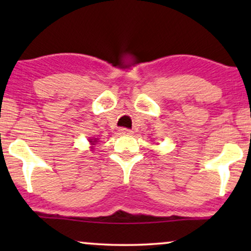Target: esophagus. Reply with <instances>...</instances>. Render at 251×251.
Segmentation results:
<instances>
[{"instance_id":"esophagus-1","label":"esophagus","mask_w":251,"mask_h":251,"mask_svg":"<svg viewBox=\"0 0 251 251\" xmlns=\"http://www.w3.org/2000/svg\"><path fill=\"white\" fill-rule=\"evenodd\" d=\"M119 132H120V135H122V136H130V135H132V131L130 129H126V128H121L119 130Z\"/></svg>"}]
</instances>
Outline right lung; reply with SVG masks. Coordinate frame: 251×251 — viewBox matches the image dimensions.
I'll return each instance as SVG.
<instances>
[{"mask_svg":"<svg viewBox=\"0 0 251 251\" xmlns=\"http://www.w3.org/2000/svg\"><path fill=\"white\" fill-rule=\"evenodd\" d=\"M89 142L91 143V145H95V143H97V139H90Z\"/></svg>","mask_w":251,"mask_h":251,"instance_id":"add662e5","label":"right lung"}]
</instances>
